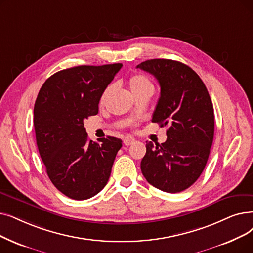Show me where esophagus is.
<instances>
[{"instance_id": "esophagus-1", "label": "esophagus", "mask_w": 253, "mask_h": 253, "mask_svg": "<svg viewBox=\"0 0 253 253\" xmlns=\"http://www.w3.org/2000/svg\"><path fill=\"white\" fill-rule=\"evenodd\" d=\"M134 141H135V138H134V137H132V136H126V137L123 139V142H124V145H125V146H130V145H132Z\"/></svg>"}]
</instances>
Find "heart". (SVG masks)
I'll return each instance as SVG.
<instances>
[{"mask_svg":"<svg viewBox=\"0 0 253 253\" xmlns=\"http://www.w3.org/2000/svg\"><path fill=\"white\" fill-rule=\"evenodd\" d=\"M128 84H129V87H130L131 92L133 93L134 96H137L140 93L148 91V90H153V87H154L151 80L148 78L147 75L142 74V73L133 74L129 79ZM111 90H112V85H109L107 89L103 92L102 97H101V103L104 102V100L106 99V97L109 94V92H111Z\"/></svg>","mask_w":253,"mask_h":253,"instance_id":"1","label":"heart"}]
</instances>
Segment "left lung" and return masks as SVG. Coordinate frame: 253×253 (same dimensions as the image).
<instances>
[{
  "instance_id": "obj_1",
  "label": "left lung",
  "mask_w": 253,
  "mask_h": 253,
  "mask_svg": "<svg viewBox=\"0 0 253 253\" xmlns=\"http://www.w3.org/2000/svg\"><path fill=\"white\" fill-rule=\"evenodd\" d=\"M154 75L160 97L152 122L169 126L167 141L147 142L140 162L146 180L164 192L189 188L202 174L214 137V108L207 87L189 66L153 59L136 66Z\"/></svg>"
}]
</instances>
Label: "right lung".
I'll return each instance as SVG.
<instances>
[{"label": "right lung", "mask_w": 253, "mask_h": 253, "mask_svg": "<svg viewBox=\"0 0 253 253\" xmlns=\"http://www.w3.org/2000/svg\"><path fill=\"white\" fill-rule=\"evenodd\" d=\"M122 64L76 66L51 75L34 106L40 157L59 191L72 200H87L107 184L122 140L87 138L84 120L98 114L100 98Z\"/></svg>", "instance_id": "obj_1"}]
</instances>
